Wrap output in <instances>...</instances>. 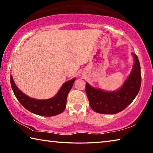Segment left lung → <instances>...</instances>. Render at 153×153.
<instances>
[{"label":"left lung","mask_w":153,"mask_h":153,"mask_svg":"<svg viewBox=\"0 0 153 153\" xmlns=\"http://www.w3.org/2000/svg\"><path fill=\"white\" fill-rule=\"evenodd\" d=\"M134 64L128 79L120 90L105 92L92 88L86 83V93L90 106L95 112L102 114H115L128 107L138 94L141 86L140 65L138 56L132 54Z\"/></svg>","instance_id":"8db88e82"}]
</instances>
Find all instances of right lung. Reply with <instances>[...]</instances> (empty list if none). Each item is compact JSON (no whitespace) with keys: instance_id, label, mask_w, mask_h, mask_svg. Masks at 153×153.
I'll return each instance as SVG.
<instances>
[{"instance_id":"1","label":"right lung","mask_w":153,"mask_h":153,"mask_svg":"<svg viewBox=\"0 0 153 153\" xmlns=\"http://www.w3.org/2000/svg\"><path fill=\"white\" fill-rule=\"evenodd\" d=\"M10 80L14 94L21 104L27 110L36 115L51 117L59 115L65 110L66 107L67 95L73 86L76 79L74 78L66 82L55 97L47 100H36L27 97L18 89L13 79L12 76H10Z\"/></svg>"}]
</instances>
